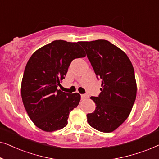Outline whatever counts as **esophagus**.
I'll list each match as a JSON object with an SVG mask.
<instances>
[{"label":"esophagus","mask_w":159,"mask_h":159,"mask_svg":"<svg viewBox=\"0 0 159 159\" xmlns=\"http://www.w3.org/2000/svg\"><path fill=\"white\" fill-rule=\"evenodd\" d=\"M81 98H82V99H85V98H88V95H85V94L81 95Z\"/></svg>","instance_id":"1"}]
</instances>
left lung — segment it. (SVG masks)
Masks as SVG:
<instances>
[{
    "mask_svg": "<svg viewBox=\"0 0 159 159\" xmlns=\"http://www.w3.org/2000/svg\"><path fill=\"white\" fill-rule=\"evenodd\" d=\"M102 84L95 102L94 112L87 115L94 129L111 132L129 116L136 98L137 84L134 68L125 52L106 40L80 42Z\"/></svg>",
    "mask_w": 159,
    "mask_h": 159,
    "instance_id": "obj_1",
    "label": "left lung"
}]
</instances>
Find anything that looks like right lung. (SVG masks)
<instances>
[{
    "label": "right lung",
    "mask_w": 159,
    "mask_h": 159,
    "mask_svg": "<svg viewBox=\"0 0 159 159\" xmlns=\"http://www.w3.org/2000/svg\"><path fill=\"white\" fill-rule=\"evenodd\" d=\"M80 42L54 40L34 52L28 61L21 86L23 104L34 125L45 132L66 127L80 95L58 90L71 62L86 56Z\"/></svg>",
    "instance_id": "right-lung-1"
}]
</instances>
